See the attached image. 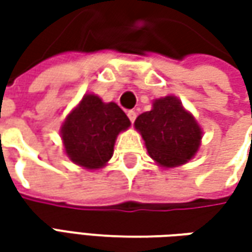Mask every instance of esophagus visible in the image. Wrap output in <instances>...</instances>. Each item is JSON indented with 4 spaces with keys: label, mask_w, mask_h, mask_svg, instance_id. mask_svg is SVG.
I'll return each instance as SVG.
<instances>
[{
    "label": "esophagus",
    "mask_w": 252,
    "mask_h": 252,
    "mask_svg": "<svg viewBox=\"0 0 252 252\" xmlns=\"http://www.w3.org/2000/svg\"><path fill=\"white\" fill-rule=\"evenodd\" d=\"M127 116H129V119H130V122L133 123V122L136 121V116H137V113L134 111H127Z\"/></svg>",
    "instance_id": "esophagus-1"
}]
</instances>
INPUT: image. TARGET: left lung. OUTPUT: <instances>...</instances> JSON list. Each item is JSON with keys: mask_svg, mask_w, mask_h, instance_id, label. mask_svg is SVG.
<instances>
[{"mask_svg": "<svg viewBox=\"0 0 252 252\" xmlns=\"http://www.w3.org/2000/svg\"><path fill=\"white\" fill-rule=\"evenodd\" d=\"M134 127L140 131L151 158L165 168L193 158L202 140L198 122L172 95L153 102V109L139 115Z\"/></svg>", "mask_w": 252, "mask_h": 252, "instance_id": "obj_1", "label": "left lung"}]
</instances>
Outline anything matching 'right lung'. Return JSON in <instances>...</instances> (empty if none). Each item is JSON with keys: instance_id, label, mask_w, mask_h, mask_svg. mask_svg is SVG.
I'll return each instance as SVG.
<instances>
[{"instance_id": "add662e5", "label": "right lung", "mask_w": 252, "mask_h": 252, "mask_svg": "<svg viewBox=\"0 0 252 252\" xmlns=\"http://www.w3.org/2000/svg\"><path fill=\"white\" fill-rule=\"evenodd\" d=\"M129 126V118L115 102L106 103L99 96L87 94L62 126L65 154L80 167L102 168L113 156L118 134Z\"/></svg>"}]
</instances>
